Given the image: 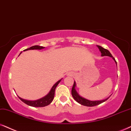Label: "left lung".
<instances>
[{"label": "left lung", "instance_id": "1", "mask_svg": "<svg viewBox=\"0 0 131 131\" xmlns=\"http://www.w3.org/2000/svg\"><path fill=\"white\" fill-rule=\"evenodd\" d=\"M97 46H98L99 49H100V51L101 52V53H102V56H109V57H112V59L115 60V63H117V62L115 61V59L112 57V54L110 53V51H109L106 49L103 48L101 46L97 45ZM75 87V82H74L73 86H72V91H71V94H72V97H73L74 100H75L76 102H77L81 104V105H82L83 106H97L98 105H100V104H101V103H103L104 102H105V101H106L107 99L110 98V97H108V98L105 99V100H100V101L88 100H87V99H85L83 98V97H80V96L77 94V92H76Z\"/></svg>", "mask_w": 131, "mask_h": 131}]
</instances>
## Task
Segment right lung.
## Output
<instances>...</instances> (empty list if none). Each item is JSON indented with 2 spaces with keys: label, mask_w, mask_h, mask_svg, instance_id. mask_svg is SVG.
I'll use <instances>...</instances> for the list:
<instances>
[{
  "label": "right lung",
  "mask_w": 131,
  "mask_h": 131,
  "mask_svg": "<svg viewBox=\"0 0 131 131\" xmlns=\"http://www.w3.org/2000/svg\"><path fill=\"white\" fill-rule=\"evenodd\" d=\"M45 47H43V46H40L39 45H35L31 46V47L29 48L26 49L24 50L27 51V50H30V49H43ZM21 54V52H20ZM62 80V79H61ZM61 80H59L58 82L54 85L52 87L51 91H49L48 94H47L46 96H45L43 98L39 99V100H35V101H30V100H24V99L20 98V97H19V98L20 99V100L22 101L23 102L25 103L26 104V105L31 106L33 107H44L46 106L49 105L51 102L53 100L54 97V94H55V89L58 85V84L60 82Z\"/></svg>",
  "instance_id": "obj_1"
}]
</instances>
